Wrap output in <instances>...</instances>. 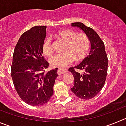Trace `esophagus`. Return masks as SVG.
<instances>
[{
	"label": "esophagus",
	"instance_id": "esophagus-1",
	"mask_svg": "<svg viewBox=\"0 0 126 126\" xmlns=\"http://www.w3.org/2000/svg\"><path fill=\"white\" fill-rule=\"evenodd\" d=\"M66 72L65 70L64 69H59V71H58V73H60V75H62V74H64Z\"/></svg>",
	"mask_w": 126,
	"mask_h": 126
}]
</instances>
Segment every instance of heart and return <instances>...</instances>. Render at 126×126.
<instances>
[{
	"mask_svg": "<svg viewBox=\"0 0 126 126\" xmlns=\"http://www.w3.org/2000/svg\"><path fill=\"white\" fill-rule=\"evenodd\" d=\"M55 36L65 42L63 53H57L51 56L50 63L53 66L62 67L69 64L74 60H79L89 52L90 42L84 33H76V32L69 29L60 30ZM42 51L45 56H49L52 54L51 39L47 37L42 45Z\"/></svg>",
	"mask_w": 126,
	"mask_h": 126,
	"instance_id": "1",
	"label": "heart"
}]
</instances>
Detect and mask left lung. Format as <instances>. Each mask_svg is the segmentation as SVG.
Listing matches in <instances>:
<instances>
[{"instance_id":"left-lung-1","label":"left lung","mask_w":126,"mask_h":126,"mask_svg":"<svg viewBox=\"0 0 126 126\" xmlns=\"http://www.w3.org/2000/svg\"><path fill=\"white\" fill-rule=\"evenodd\" d=\"M71 26L83 31L91 44L89 55L78 65L68 69L73 75L75 80L71 90L77 97L90 99L100 92L105 83L108 60L104 44L93 29L83 23L75 22L71 23Z\"/></svg>"}]
</instances>
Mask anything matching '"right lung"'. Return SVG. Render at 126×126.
Wrapping results in <instances>:
<instances>
[{"label": "right lung", "instance_id": "right-lung-1", "mask_svg": "<svg viewBox=\"0 0 126 126\" xmlns=\"http://www.w3.org/2000/svg\"><path fill=\"white\" fill-rule=\"evenodd\" d=\"M45 26H35L23 33L15 46L11 66L13 83L22 100L29 105H43L53 94L58 68L45 72L48 63L43 57Z\"/></svg>", "mask_w": 126, "mask_h": 126}]
</instances>
